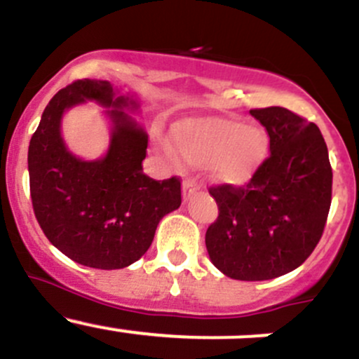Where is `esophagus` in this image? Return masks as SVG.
Instances as JSON below:
<instances>
[{
  "mask_svg": "<svg viewBox=\"0 0 359 359\" xmlns=\"http://www.w3.org/2000/svg\"><path fill=\"white\" fill-rule=\"evenodd\" d=\"M198 182L194 179H186L182 182V198H184V201H187L189 200L191 196H193L194 193H196L198 191Z\"/></svg>",
  "mask_w": 359,
  "mask_h": 359,
  "instance_id": "obj_1",
  "label": "esophagus"
}]
</instances>
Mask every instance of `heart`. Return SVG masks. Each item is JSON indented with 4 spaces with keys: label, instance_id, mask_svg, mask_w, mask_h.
Returning <instances> with one entry per match:
<instances>
[{
    "label": "heart",
    "instance_id": "1",
    "mask_svg": "<svg viewBox=\"0 0 359 359\" xmlns=\"http://www.w3.org/2000/svg\"><path fill=\"white\" fill-rule=\"evenodd\" d=\"M172 147L184 163L210 165L213 180L243 186L266 159V132L233 118H191L172 128Z\"/></svg>",
    "mask_w": 359,
    "mask_h": 359
}]
</instances>
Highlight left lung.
<instances>
[{"mask_svg": "<svg viewBox=\"0 0 359 359\" xmlns=\"http://www.w3.org/2000/svg\"><path fill=\"white\" fill-rule=\"evenodd\" d=\"M250 114L269 135L271 154L245 186L210 187L219 217L206 229L213 266L241 281L287 274L323 236L332 203V166L320 128L285 109Z\"/></svg>", "mask_w": 359, "mask_h": 359, "instance_id": "left-lung-1", "label": "left lung"}]
</instances>
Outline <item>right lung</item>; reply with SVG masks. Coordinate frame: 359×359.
Listing matches in <instances>:
<instances>
[{
	"mask_svg": "<svg viewBox=\"0 0 359 359\" xmlns=\"http://www.w3.org/2000/svg\"><path fill=\"white\" fill-rule=\"evenodd\" d=\"M95 100L115 130L106 158L83 162L60 137L63 111ZM135 100L116 97L109 81L78 79L57 92L29 142L32 210L50 243L74 262L95 269H123L153 243L159 220L182 203L180 179L154 180L142 172L147 133L121 109Z\"/></svg>",
	"mask_w": 359,
	"mask_h": 359,
	"instance_id": "obj_1",
	"label": "right lung"
}]
</instances>
